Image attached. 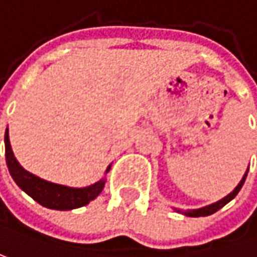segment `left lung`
I'll return each mask as SVG.
<instances>
[{"label": "left lung", "mask_w": 257, "mask_h": 257, "mask_svg": "<svg viewBox=\"0 0 257 257\" xmlns=\"http://www.w3.org/2000/svg\"><path fill=\"white\" fill-rule=\"evenodd\" d=\"M247 173H248V168H247V171H246V174L243 175V178L240 180V183L237 184V187H235L232 192L229 193V194H227L224 199H221V200H218V202H215V203H212V205H208V206L199 208V209H187V211H184V209H174V211L178 212V213H183V215H186V216H192V218H197V216H208V215L215 213L216 211H219L222 206H225L228 202H231V200L237 196V193L241 190V187H243V184H244V181H246Z\"/></svg>", "instance_id": "left-lung-1"}]
</instances>
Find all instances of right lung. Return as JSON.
<instances>
[{"mask_svg": "<svg viewBox=\"0 0 257 257\" xmlns=\"http://www.w3.org/2000/svg\"><path fill=\"white\" fill-rule=\"evenodd\" d=\"M4 143H6L7 167H9L13 180L33 200H36L39 205L45 206L48 209L71 211V209L82 208L84 205L90 203L93 199H96L105 187V181H106L105 177L87 187H68V186L55 184V183L46 181L44 178H39L38 175L26 171L16 159L11 145H10L9 128L6 130ZM109 170H111V165L106 168L105 174Z\"/></svg>", "mask_w": 257, "mask_h": 257, "instance_id": "1", "label": "right lung"}]
</instances>
